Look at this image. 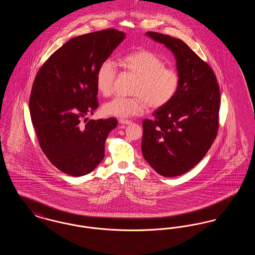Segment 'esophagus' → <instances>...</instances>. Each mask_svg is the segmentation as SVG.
Returning <instances> with one entry per match:
<instances>
[{"label": "esophagus", "mask_w": 255, "mask_h": 255, "mask_svg": "<svg viewBox=\"0 0 255 255\" xmlns=\"http://www.w3.org/2000/svg\"><path fill=\"white\" fill-rule=\"evenodd\" d=\"M119 122L121 123V124H123V125H129V124H132V122L131 121H127V120H122L121 119Z\"/></svg>", "instance_id": "esophagus-1"}]
</instances>
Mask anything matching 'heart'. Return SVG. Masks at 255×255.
<instances>
[{"label":"heart","instance_id":"heart-1","mask_svg":"<svg viewBox=\"0 0 255 255\" xmlns=\"http://www.w3.org/2000/svg\"><path fill=\"white\" fill-rule=\"evenodd\" d=\"M122 67L135 77L132 97H117L103 106V113L120 119L140 116L149 107L158 110L166 106L176 95L180 83L177 72L167 68L152 51L142 49L126 55ZM118 66L112 59L103 61L97 72V91L104 97L114 92Z\"/></svg>","mask_w":255,"mask_h":255}]
</instances>
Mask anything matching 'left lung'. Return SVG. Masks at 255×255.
I'll return each mask as SVG.
<instances>
[{
    "label": "left lung",
    "mask_w": 255,
    "mask_h": 255,
    "mask_svg": "<svg viewBox=\"0 0 255 255\" xmlns=\"http://www.w3.org/2000/svg\"><path fill=\"white\" fill-rule=\"evenodd\" d=\"M146 34L173 51L180 83L169 103L142 122L141 151L159 175L176 177L198 164L216 138L220 89L211 67L181 39Z\"/></svg>",
    "instance_id": "1"
}]
</instances>
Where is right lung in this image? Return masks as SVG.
<instances>
[{"mask_svg": "<svg viewBox=\"0 0 255 255\" xmlns=\"http://www.w3.org/2000/svg\"><path fill=\"white\" fill-rule=\"evenodd\" d=\"M124 37L115 28L74 37L49 56L35 76L29 111L37 139L49 161L68 175L83 176L95 169L104 158L108 134L118 125L115 118L80 122L97 109V69Z\"/></svg>", "mask_w": 255, "mask_h": 255, "instance_id": "obj_1", "label": "right lung"}]
</instances>
